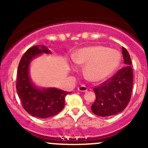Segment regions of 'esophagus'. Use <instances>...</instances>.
<instances>
[{
  "instance_id": "obj_1",
  "label": "esophagus",
  "mask_w": 148,
  "mask_h": 148,
  "mask_svg": "<svg viewBox=\"0 0 148 148\" xmlns=\"http://www.w3.org/2000/svg\"><path fill=\"white\" fill-rule=\"evenodd\" d=\"M78 90L79 91V92H86V91L88 90V88L86 87L85 85H82V86H80L78 88Z\"/></svg>"
}]
</instances>
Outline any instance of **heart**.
<instances>
[{"label":"heart","mask_w":148,"mask_h":148,"mask_svg":"<svg viewBox=\"0 0 148 148\" xmlns=\"http://www.w3.org/2000/svg\"><path fill=\"white\" fill-rule=\"evenodd\" d=\"M74 60L85 66L84 74L91 82H99L117 70L121 62L120 51L103 46L83 48L76 53Z\"/></svg>","instance_id":"obj_1"}]
</instances>
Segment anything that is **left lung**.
Masks as SVG:
<instances>
[{"label": "left lung", "instance_id": "obj_1", "mask_svg": "<svg viewBox=\"0 0 148 148\" xmlns=\"http://www.w3.org/2000/svg\"><path fill=\"white\" fill-rule=\"evenodd\" d=\"M122 49L125 66L94 88L96 99L91 110L96 115L108 117L117 114L125 110L130 100L133 86L132 61L126 49Z\"/></svg>", "mask_w": 148, "mask_h": 148}]
</instances>
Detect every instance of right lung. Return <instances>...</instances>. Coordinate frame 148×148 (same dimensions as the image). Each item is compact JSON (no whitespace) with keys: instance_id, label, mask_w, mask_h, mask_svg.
Segmentation results:
<instances>
[{"instance_id":"1","label":"right lung","mask_w":148,"mask_h":148,"mask_svg":"<svg viewBox=\"0 0 148 148\" xmlns=\"http://www.w3.org/2000/svg\"><path fill=\"white\" fill-rule=\"evenodd\" d=\"M42 53H51L46 46L29 48L22 56L17 71L16 91L23 109L31 115L47 118L57 114L64 107L65 97L70 92L49 88L37 89L28 76V66L33 58Z\"/></svg>"}]
</instances>
